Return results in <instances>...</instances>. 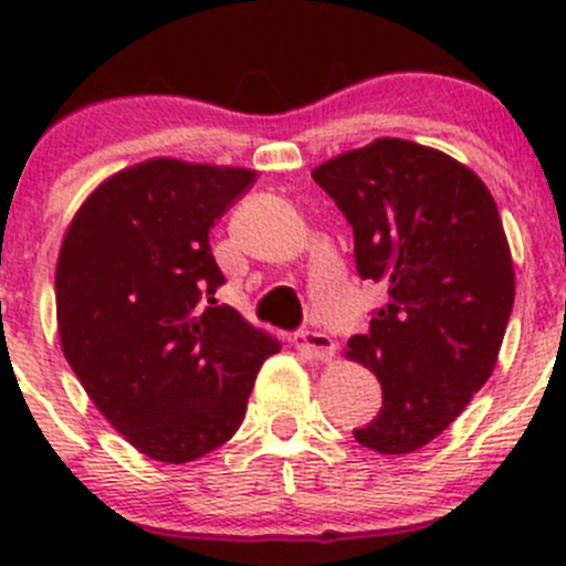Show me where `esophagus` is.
<instances>
[{"mask_svg": "<svg viewBox=\"0 0 566 566\" xmlns=\"http://www.w3.org/2000/svg\"><path fill=\"white\" fill-rule=\"evenodd\" d=\"M295 345L310 358H317V361H331L336 350L334 339L323 331H301V334H295Z\"/></svg>", "mask_w": 566, "mask_h": 566, "instance_id": "obj_1", "label": "esophagus"}]
</instances>
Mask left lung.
I'll list each match as a JSON object with an SVG mask.
<instances>
[{"label":"left lung","mask_w":566,"mask_h":566,"mask_svg":"<svg viewBox=\"0 0 566 566\" xmlns=\"http://www.w3.org/2000/svg\"><path fill=\"white\" fill-rule=\"evenodd\" d=\"M315 182L353 227L361 279L389 301L347 358L373 369L384 408L361 447L410 454L441 436L488 384L504 342L515 268L493 193L447 153L375 139L319 164Z\"/></svg>","instance_id":"1"}]
</instances>
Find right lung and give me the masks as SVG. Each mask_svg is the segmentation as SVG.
<instances>
[{"label": "right lung", "mask_w": 566, "mask_h": 566, "mask_svg": "<svg viewBox=\"0 0 566 566\" xmlns=\"http://www.w3.org/2000/svg\"><path fill=\"white\" fill-rule=\"evenodd\" d=\"M256 172L153 158L101 182L56 260V328L84 391L125 441L180 465L230 441L279 342L216 304L208 232Z\"/></svg>", "instance_id": "add662e5"}]
</instances>
